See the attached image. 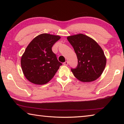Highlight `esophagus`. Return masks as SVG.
<instances>
[{
  "mask_svg": "<svg viewBox=\"0 0 124 124\" xmlns=\"http://www.w3.org/2000/svg\"><path fill=\"white\" fill-rule=\"evenodd\" d=\"M63 64L64 65V66H67V65L68 64V62L67 61H66V62H64L63 63Z\"/></svg>",
  "mask_w": 124,
  "mask_h": 124,
  "instance_id": "34e87169",
  "label": "esophagus"
}]
</instances>
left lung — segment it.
Listing matches in <instances>:
<instances>
[{"label": "left lung", "instance_id": "8db88e82", "mask_svg": "<svg viewBox=\"0 0 124 124\" xmlns=\"http://www.w3.org/2000/svg\"><path fill=\"white\" fill-rule=\"evenodd\" d=\"M67 39L78 58L77 67L71 68L75 77L83 82H91L98 78L106 64V58L100 46L83 34L69 36Z\"/></svg>", "mask_w": 124, "mask_h": 124}]
</instances>
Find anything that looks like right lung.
<instances>
[{"instance_id": "1", "label": "right lung", "mask_w": 124, "mask_h": 124, "mask_svg": "<svg viewBox=\"0 0 124 124\" xmlns=\"http://www.w3.org/2000/svg\"><path fill=\"white\" fill-rule=\"evenodd\" d=\"M58 35L41 34L29 44L21 60L25 77L33 84L43 85L51 80L62 64L52 51Z\"/></svg>"}]
</instances>
